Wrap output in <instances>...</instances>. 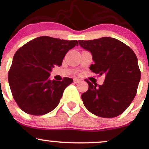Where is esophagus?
Instances as JSON below:
<instances>
[{
	"label": "esophagus",
	"instance_id": "1",
	"mask_svg": "<svg viewBox=\"0 0 149 149\" xmlns=\"http://www.w3.org/2000/svg\"><path fill=\"white\" fill-rule=\"evenodd\" d=\"M73 81H74V83L78 84L79 83V82H81V79H78V78H74V79H73Z\"/></svg>",
	"mask_w": 149,
	"mask_h": 149
}]
</instances>
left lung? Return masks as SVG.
<instances>
[{
	"mask_svg": "<svg viewBox=\"0 0 149 149\" xmlns=\"http://www.w3.org/2000/svg\"><path fill=\"white\" fill-rule=\"evenodd\" d=\"M79 43L92 55L94 63L90 70L105 76L102 85L86 81L88 89L81 95L84 106L102 118L121 115L136 97L141 79L136 54L125 44L112 37L79 40Z\"/></svg>",
	"mask_w": 149,
	"mask_h": 149,
	"instance_id": "8db88e82",
	"label": "left lung"
}]
</instances>
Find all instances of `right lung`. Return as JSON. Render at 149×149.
I'll return each instance as SVG.
<instances>
[{
    "mask_svg": "<svg viewBox=\"0 0 149 149\" xmlns=\"http://www.w3.org/2000/svg\"><path fill=\"white\" fill-rule=\"evenodd\" d=\"M78 45L76 40L42 36L16 51L8 72V83L13 99L24 112L43 115L58 106L65 88L73 80L51 81L49 77L55 65H62L68 51Z\"/></svg>",
    "mask_w": 149,
    "mask_h": 149,
    "instance_id": "obj_1",
    "label": "right lung"
}]
</instances>
